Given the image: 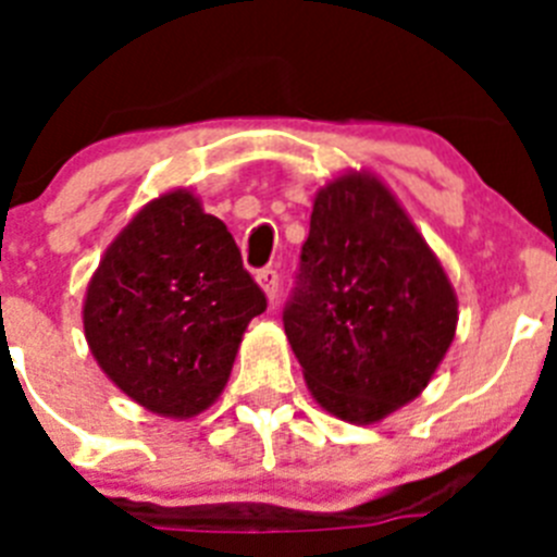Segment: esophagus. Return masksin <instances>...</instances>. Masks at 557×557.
I'll return each mask as SVG.
<instances>
[{
	"label": "esophagus",
	"mask_w": 557,
	"mask_h": 557,
	"mask_svg": "<svg viewBox=\"0 0 557 557\" xmlns=\"http://www.w3.org/2000/svg\"><path fill=\"white\" fill-rule=\"evenodd\" d=\"M256 282H259V287L264 289L268 301H275V295H278V270L273 268L259 270V273H256Z\"/></svg>",
	"instance_id": "esophagus-1"
}]
</instances>
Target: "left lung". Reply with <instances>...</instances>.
<instances>
[{
  "mask_svg": "<svg viewBox=\"0 0 557 557\" xmlns=\"http://www.w3.org/2000/svg\"><path fill=\"white\" fill-rule=\"evenodd\" d=\"M455 329V287L396 195L366 170L329 181L284 309L314 401L348 424H376L421 396Z\"/></svg>",
  "mask_w": 557,
  "mask_h": 557,
  "instance_id": "obj_1",
  "label": "left lung"
}]
</instances>
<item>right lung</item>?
Returning a JSON list of instances; mask_svg holds the SVG:
<instances>
[{
    "label": "right lung",
    "mask_w": 557,
    "mask_h": 557,
    "mask_svg": "<svg viewBox=\"0 0 557 557\" xmlns=\"http://www.w3.org/2000/svg\"><path fill=\"white\" fill-rule=\"evenodd\" d=\"M264 307L223 220L189 189H172L108 245L88 282L83 332L125 396L186 421L218 401Z\"/></svg>",
    "instance_id": "obj_1"
}]
</instances>
